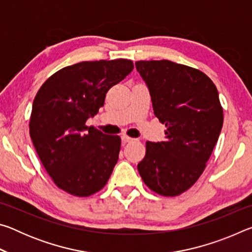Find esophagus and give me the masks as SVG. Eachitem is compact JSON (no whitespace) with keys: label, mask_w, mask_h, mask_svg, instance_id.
<instances>
[{"label":"esophagus","mask_w":252,"mask_h":252,"mask_svg":"<svg viewBox=\"0 0 252 252\" xmlns=\"http://www.w3.org/2000/svg\"><path fill=\"white\" fill-rule=\"evenodd\" d=\"M121 140H122V142H123V143H126V142H131V141H133V139L130 138V136H127V135H122V136H121Z\"/></svg>","instance_id":"esophagus-1"}]
</instances>
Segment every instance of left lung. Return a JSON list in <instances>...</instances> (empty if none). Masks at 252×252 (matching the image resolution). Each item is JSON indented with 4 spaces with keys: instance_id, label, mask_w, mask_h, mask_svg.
I'll return each instance as SVG.
<instances>
[{
    "instance_id": "1",
    "label": "left lung",
    "mask_w": 252,
    "mask_h": 252,
    "mask_svg": "<svg viewBox=\"0 0 252 252\" xmlns=\"http://www.w3.org/2000/svg\"><path fill=\"white\" fill-rule=\"evenodd\" d=\"M150 92L155 116L167 126L165 140L146 143L138 170L152 191L174 197L201 176L223 125L218 90L193 67L168 60L135 62Z\"/></svg>"
}]
</instances>
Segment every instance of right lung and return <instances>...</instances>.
I'll return each mask as SVG.
<instances>
[{
  "label": "right lung",
  "mask_w": 252,
  "mask_h": 252,
  "mask_svg": "<svg viewBox=\"0 0 252 252\" xmlns=\"http://www.w3.org/2000/svg\"><path fill=\"white\" fill-rule=\"evenodd\" d=\"M130 60L81 62L45 81L33 101L30 135L40 160L60 189L78 197L108 182L121 139L85 122L104 104L106 92L131 73Z\"/></svg>",
  "instance_id": "obj_1"
}]
</instances>
